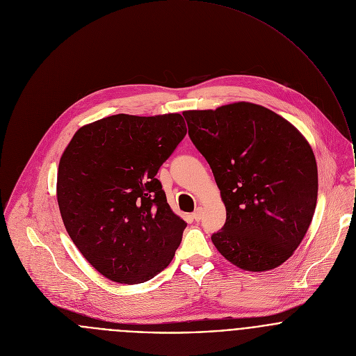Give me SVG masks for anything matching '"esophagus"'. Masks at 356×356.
<instances>
[{
	"label": "esophagus",
	"mask_w": 356,
	"mask_h": 356,
	"mask_svg": "<svg viewBox=\"0 0 356 356\" xmlns=\"http://www.w3.org/2000/svg\"><path fill=\"white\" fill-rule=\"evenodd\" d=\"M202 214H203V210H202L200 207H197L196 211L192 214V218H193L195 221H200V220H202Z\"/></svg>",
	"instance_id": "esophagus-1"
}]
</instances>
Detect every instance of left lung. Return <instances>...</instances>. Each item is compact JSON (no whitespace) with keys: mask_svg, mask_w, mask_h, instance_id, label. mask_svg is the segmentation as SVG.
Returning <instances> with one entry per match:
<instances>
[{"mask_svg":"<svg viewBox=\"0 0 356 356\" xmlns=\"http://www.w3.org/2000/svg\"><path fill=\"white\" fill-rule=\"evenodd\" d=\"M189 136L210 164L227 221L211 240L234 265L265 272L305 236L318 200V167L305 136L255 104L186 111Z\"/></svg>","mask_w":356,"mask_h":356,"instance_id":"left-lung-1","label":"left lung"}]
</instances>
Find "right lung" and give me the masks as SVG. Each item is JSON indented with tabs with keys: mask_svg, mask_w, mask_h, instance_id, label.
I'll return each instance as SVG.
<instances>
[{
	"mask_svg": "<svg viewBox=\"0 0 356 356\" xmlns=\"http://www.w3.org/2000/svg\"><path fill=\"white\" fill-rule=\"evenodd\" d=\"M185 135L179 113L115 115L81 127L66 146L56 182L60 216L105 277L138 284L172 261L186 222L156 174Z\"/></svg>",
	"mask_w": 356,
	"mask_h": 356,
	"instance_id": "add662e5",
	"label": "right lung"
}]
</instances>
